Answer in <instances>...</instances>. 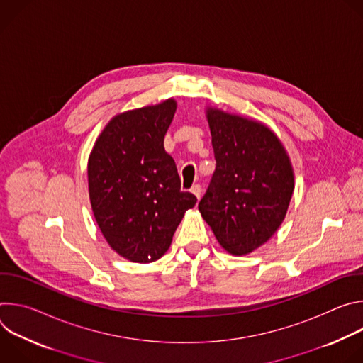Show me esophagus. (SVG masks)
Here are the masks:
<instances>
[{
  "mask_svg": "<svg viewBox=\"0 0 363 363\" xmlns=\"http://www.w3.org/2000/svg\"><path fill=\"white\" fill-rule=\"evenodd\" d=\"M191 192H192V194H194V195H195V196L199 199V196H201V192H202V189H201V185H198V184H196V185H194V186L191 188Z\"/></svg>",
  "mask_w": 363,
  "mask_h": 363,
  "instance_id": "34e87169",
  "label": "esophagus"
}]
</instances>
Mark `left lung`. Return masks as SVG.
Masks as SVG:
<instances>
[{
	"label": "left lung",
	"instance_id": "obj_1",
	"mask_svg": "<svg viewBox=\"0 0 363 363\" xmlns=\"http://www.w3.org/2000/svg\"><path fill=\"white\" fill-rule=\"evenodd\" d=\"M217 168L198 210L220 245L245 255L286 218L294 171L279 136L263 122L206 106Z\"/></svg>",
	"mask_w": 363,
	"mask_h": 363
}]
</instances>
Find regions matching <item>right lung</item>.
<instances>
[{
	"instance_id": "1",
	"label": "right lung",
	"mask_w": 363,
	"mask_h": 363,
	"mask_svg": "<svg viewBox=\"0 0 363 363\" xmlns=\"http://www.w3.org/2000/svg\"><path fill=\"white\" fill-rule=\"evenodd\" d=\"M175 112L177 100L169 97L118 113L89 155L94 220L111 248L133 263L161 258L196 202L191 192L181 191L175 161L164 147Z\"/></svg>"
}]
</instances>
